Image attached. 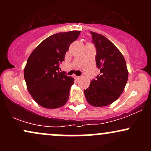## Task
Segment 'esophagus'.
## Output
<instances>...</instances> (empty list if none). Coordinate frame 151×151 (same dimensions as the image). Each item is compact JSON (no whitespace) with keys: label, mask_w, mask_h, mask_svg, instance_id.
<instances>
[{"label":"esophagus","mask_w":151,"mask_h":151,"mask_svg":"<svg viewBox=\"0 0 151 151\" xmlns=\"http://www.w3.org/2000/svg\"><path fill=\"white\" fill-rule=\"evenodd\" d=\"M74 77L77 80H79V79H81V77H79V76H74Z\"/></svg>","instance_id":"34e87169"}]
</instances>
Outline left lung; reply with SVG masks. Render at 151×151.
<instances>
[{"label":"left lung","mask_w":151,"mask_h":151,"mask_svg":"<svg viewBox=\"0 0 151 151\" xmlns=\"http://www.w3.org/2000/svg\"><path fill=\"white\" fill-rule=\"evenodd\" d=\"M96 50V64L100 74L84 90L86 101L93 106H104L115 101L124 91L129 72L121 52L102 35L90 31Z\"/></svg>","instance_id":"obj_1"}]
</instances>
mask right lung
Masks as SVG:
<instances>
[{
	"label": "right lung",
	"instance_id": "obj_1",
	"mask_svg": "<svg viewBox=\"0 0 151 151\" xmlns=\"http://www.w3.org/2000/svg\"><path fill=\"white\" fill-rule=\"evenodd\" d=\"M80 32L74 30L50 35L27 59L24 70L27 89L35 101L45 108H59L68 101L74 79L65 72H60V65Z\"/></svg>",
	"mask_w": 151,
	"mask_h": 151
}]
</instances>
